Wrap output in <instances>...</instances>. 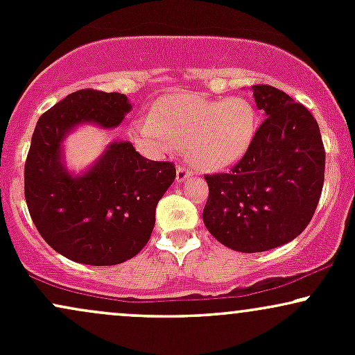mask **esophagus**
Returning a JSON list of instances; mask_svg holds the SVG:
<instances>
[{
  "label": "esophagus",
  "mask_w": 355,
  "mask_h": 355,
  "mask_svg": "<svg viewBox=\"0 0 355 355\" xmlns=\"http://www.w3.org/2000/svg\"><path fill=\"white\" fill-rule=\"evenodd\" d=\"M191 175H193V172H191L190 168H187V166H178V168H177V182L178 183L187 182L191 177Z\"/></svg>",
  "instance_id": "34e87169"
}]
</instances>
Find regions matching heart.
<instances>
[{"label": "heart", "instance_id": "1", "mask_svg": "<svg viewBox=\"0 0 355 355\" xmlns=\"http://www.w3.org/2000/svg\"><path fill=\"white\" fill-rule=\"evenodd\" d=\"M259 113L250 100H211L200 93H175L158 101L148 116L133 121V132L146 146L166 152L183 146L187 160L200 172L235 165L259 132Z\"/></svg>", "mask_w": 355, "mask_h": 355}]
</instances>
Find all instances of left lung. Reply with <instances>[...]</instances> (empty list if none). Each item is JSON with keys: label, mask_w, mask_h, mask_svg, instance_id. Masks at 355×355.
<instances>
[{"label": "left lung", "mask_w": 355, "mask_h": 355, "mask_svg": "<svg viewBox=\"0 0 355 355\" xmlns=\"http://www.w3.org/2000/svg\"><path fill=\"white\" fill-rule=\"evenodd\" d=\"M266 120L229 173L205 175L203 223L232 250L254 254L292 242L311 222L325 172L320 130L304 105L268 85L252 87Z\"/></svg>", "instance_id": "left-lung-1"}]
</instances>
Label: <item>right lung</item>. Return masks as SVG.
<instances>
[{"instance_id":"1","label":"right lung","mask_w":355,"mask_h":355,"mask_svg":"<svg viewBox=\"0 0 355 355\" xmlns=\"http://www.w3.org/2000/svg\"><path fill=\"white\" fill-rule=\"evenodd\" d=\"M132 112L121 93L80 89L43 113L24 165V197L44 242L87 266H116L135 257L155 227L157 203L175 180L170 162L141 157L112 141L83 172L68 170L63 141L78 126L115 128Z\"/></svg>"}]
</instances>
